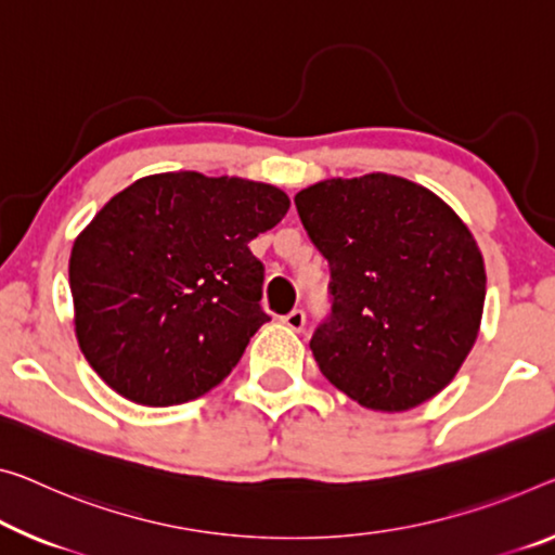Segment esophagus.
Segmentation results:
<instances>
[{"label": "esophagus", "instance_id": "esophagus-1", "mask_svg": "<svg viewBox=\"0 0 555 555\" xmlns=\"http://www.w3.org/2000/svg\"><path fill=\"white\" fill-rule=\"evenodd\" d=\"M283 322H285V325H287L289 330L300 332V330L305 327V312H302V310H293V312H287L285 318H283Z\"/></svg>", "mask_w": 555, "mask_h": 555}]
</instances>
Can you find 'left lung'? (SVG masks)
<instances>
[{
	"mask_svg": "<svg viewBox=\"0 0 555 555\" xmlns=\"http://www.w3.org/2000/svg\"><path fill=\"white\" fill-rule=\"evenodd\" d=\"M330 262V314L310 339L320 372L377 412L439 395L479 335L486 270L462 218L406 178H330L295 195Z\"/></svg>",
	"mask_w": 555,
	"mask_h": 555,
	"instance_id": "8db88e82",
	"label": "left lung"
}]
</instances>
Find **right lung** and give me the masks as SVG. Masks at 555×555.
<instances>
[{"label": "right lung", "instance_id": "obj_1", "mask_svg": "<svg viewBox=\"0 0 555 555\" xmlns=\"http://www.w3.org/2000/svg\"><path fill=\"white\" fill-rule=\"evenodd\" d=\"M287 208L275 185L195 170L116 193L69 260L76 339L99 377L146 406L220 385L270 320L266 268L248 243Z\"/></svg>", "mask_w": 555, "mask_h": 555}]
</instances>
